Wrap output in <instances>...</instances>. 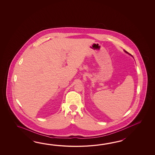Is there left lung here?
Here are the masks:
<instances>
[{"label": "left lung", "mask_w": 155, "mask_h": 155, "mask_svg": "<svg viewBox=\"0 0 155 155\" xmlns=\"http://www.w3.org/2000/svg\"><path fill=\"white\" fill-rule=\"evenodd\" d=\"M124 51H125V52L126 53H127V54H129V55H130V54H129V53H128V52H127V51H125V50H124ZM131 55V56H132L131 55ZM132 57H133V56H132Z\"/></svg>", "instance_id": "8db88e82"}]
</instances>
